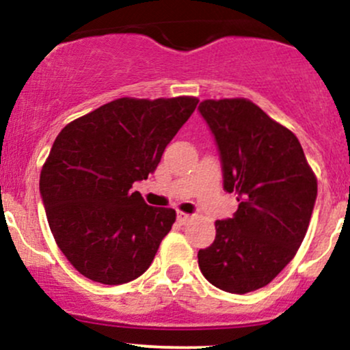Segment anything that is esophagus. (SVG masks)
Instances as JSON below:
<instances>
[{"mask_svg": "<svg viewBox=\"0 0 350 350\" xmlns=\"http://www.w3.org/2000/svg\"><path fill=\"white\" fill-rule=\"evenodd\" d=\"M190 215H187V213H182V211H180L178 215H176V219H178V223H182V225H185V223H188L190 221Z\"/></svg>", "mask_w": 350, "mask_h": 350, "instance_id": "1", "label": "esophagus"}]
</instances>
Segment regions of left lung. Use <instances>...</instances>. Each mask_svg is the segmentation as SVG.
Instances as JSON below:
<instances>
[{"mask_svg": "<svg viewBox=\"0 0 350 350\" xmlns=\"http://www.w3.org/2000/svg\"><path fill=\"white\" fill-rule=\"evenodd\" d=\"M198 111L217 142L223 188L239 202L233 217L215 221L217 237L198 251V266L221 291H256L299 250L317 180L297 137L251 100H203Z\"/></svg>", "mask_w": 350, "mask_h": 350, "instance_id": "8db88e82", "label": "left lung"}]
</instances>
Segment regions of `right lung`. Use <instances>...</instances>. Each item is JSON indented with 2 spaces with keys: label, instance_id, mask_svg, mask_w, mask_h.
I'll list each match as a JSON object with an SVG mask.
<instances>
[{
  "label": "right lung",
  "instance_id": "obj_1",
  "mask_svg": "<svg viewBox=\"0 0 350 350\" xmlns=\"http://www.w3.org/2000/svg\"><path fill=\"white\" fill-rule=\"evenodd\" d=\"M198 99L109 102L59 132L39 191L59 250L82 276L124 284L142 276L175 221L132 185L154 174Z\"/></svg>",
  "mask_w": 350,
  "mask_h": 350
}]
</instances>
